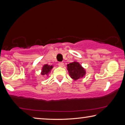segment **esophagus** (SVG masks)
Returning a JSON list of instances; mask_svg holds the SVG:
<instances>
[{
	"label": "esophagus",
	"instance_id": "1",
	"mask_svg": "<svg viewBox=\"0 0 125 125\" xmlns=\"http://www.w3.org/2000/svg\"><path fill=\"white\" fill-rule=\"evenodd\" d=\"M58 65L61 67H62L64 66V63H63V62L58 63Z\"/></svg>",
	"mask_w": 125,
	"mask_h": 125
}]
</instances>
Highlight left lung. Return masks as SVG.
Returning <instances> with one entry per match:
<instances>
[{"mask_svg": "<svg viewBox=\"0 0 125 125\" xmlns=\"http://www.w3.org/2000/svg\"><path fill=\"white\" fill-rule=\"evenodd\" d=\"M69 75L74 80H77L85 75V71L79 63L74 62L67 65Z\"/></svg>", "mask_w": 125, "mask_h": 125, "instance_id": "obj_1", "label": "left lung"}]
</instances>
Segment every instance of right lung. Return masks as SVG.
<instances>
[{
	"instance_id": "right-lung-1",
	"label": "right lung",
	"mask_w": 125,
	"mask_h": 125,
	"mask_svg": "<svg viewBox=\"0 0 125 125\" xmlns=\"http://www.w3.org/2000/svg\"><path fill=\"white\" fill-rule=\"evenodd\" d=\"M53 66L52 65H50L48 64H45L43 65V68L42 69V75H48V73L50 72V71L52 69Z\"/></svg>"
}]
</instances>
